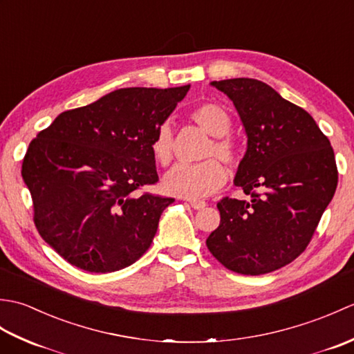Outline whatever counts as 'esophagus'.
<instances>
[{"label": "esophagus", "mask_w": 354, "mask_h": 354, "mask_svg": "<svg viewBox=\"0 0 354 354\" xmlns=\"http://www.w3.org/2000/svg\"><path fill=\"white\" fill-rule=\"evenodd\" d=\"M189 204H190V207L193 209H201V208L205 207V202L204 201H190Z\"/></svg>", "instance_id": "obj_1"}]
</instances>
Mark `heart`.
Masks as SVG:
<instances>
[{"instance_id":"b5f03b06","label":"heart","mask_w":354,"mask_h":354,"mask_svg":"<svg viewBox=\"0 0 354 354\" xmlns=\"http://www.w3.org/2000/svg\"><path fill=\"white\" fill-rule=\"evenodd\" d=\"M194 123L213 137L205 156H217L230 165L239 160L237 142L228 132L231 131V117L228 111L217 103H202L194 106L190 114ZM155 161L167 165L173 155V133L169 124H162L152 141ZM227 181V170L223 165L209 158L198 164H176L162 178V190L171 196L184 199H202L219 190Z\"/></svg>"}]
</instances>
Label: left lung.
<instances>
[{"label":"left lung","mask_w":354,"mask_h":354,"mask_svg":"<svg viewBox=\"0 0 354 354\" xmlns=\"http://www.w3.org/2000/svg\"><path fill=\"white\" fill-rule=\"evenodd\" d=\"M209 85L227 94L243 124L246 152L234 184L251 199L217 204L221 223L207 246L237 274L272 272L306 250L333 199V149L309 112L265 82L239 77Z\"/></svg>","instance_id":"1"}]
</instances>
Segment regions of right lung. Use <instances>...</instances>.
Returning a JSON list of instances; mask_svg holds the SVG:
<instances>
[{
	"mask_svg": "<svg viewBox=\"0 0 354 354\" xmlns=\"http://www.w3.org/2000/svg\"><path fill=\"white\" fill-rule=\"evenodd\" d=\"M189 89H115L59 114L30 142L21 173L35 225L73 266L114 272L149 250L175 199L138 190L158 181L152 141Z\"/></svg>",
	"mask_w": 354,
	"mask_h": 354,
	"instance_id": "1",
	"label": "right lung"
}]
</instances>
